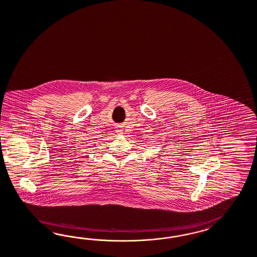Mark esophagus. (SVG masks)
Here are the masks:
<instances>
[{
	"label": "esophagus",
	"instance_id": "34e87169",
	"mask_svg": "<svg viewBox=\"0 0 257 257\" xmlns=\"http://www.w3.org/2000/svg\"><path fill=\"white\" fill-rule=\"evenodd\" d=\"M117 134H122V130H121V129H117Z\"/></svg>",
	"mask_w": 257,
	"mask_h": 257
}]
</instances>
